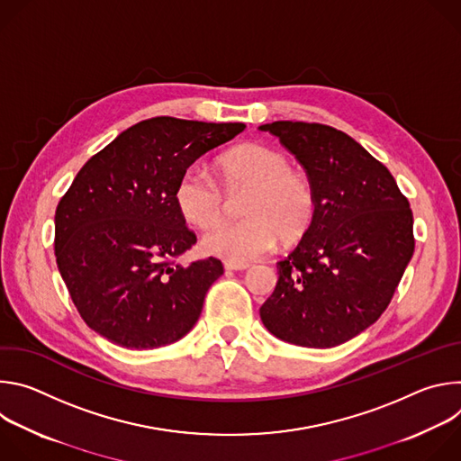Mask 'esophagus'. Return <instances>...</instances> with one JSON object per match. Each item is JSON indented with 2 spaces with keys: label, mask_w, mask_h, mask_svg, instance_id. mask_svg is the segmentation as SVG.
<instances>
[{
  "label": "esophagus",
  "mask_w": 461,
  "mask_h": 461,
  "mask_svg": "<svg viewBox=\"0 0 461 461\" xmlns=\"http://www.w3.org/2000/svg\"><path fill=\"white\" fill-rule=\"evenodd\" d=\"M249 265L248 262H233V260H224V270L228 272H244L248 270Z\"/></svg>",
  "instance_id": "obj_1"
}]
</instances>
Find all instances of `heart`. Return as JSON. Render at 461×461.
I'll return each mask as SVG.
<instances>
[{
	"label": "heart",
	"mask_w": 461,
	"mask_h": 461,
	"mask_svg": "<svg viewBox=\"0 0 461 461\" xmlns=\"http://www.w3.org/2000/svg\"><path fill=\"white\" fill-rule=\"evenodd\" d=\"M219 175L230 191L248 187L244 219L210 228L203 235L204 251L246 262L272 251L279 235L292 242L308 230L315 212L312 184L290 169L281 151L262 144L235 148L219 160ZM175 204L184 221L208 228L222 217L226 194L206 171L189 167L175 187Z\"/></svg>",
	"instance_id": "obj_1"
}]
</instances>
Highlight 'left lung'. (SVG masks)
Segmentation results:
<instances>
[{
  "instance_id": "left-lung-1",
  "label": "left lung",
  "mask_w": 461,
  "mask_h": 461,
  "mask_svg": "<svg viewBox=\"0 0 461 461\" xmlns=\"http://www.w3.org/2000/svg\"><path fill=\"white\" fill-rule=\"evenodd\" d=\"M295 155L313 219L277 262L260 319L283 341L330 348L379 319L414 253L412 210L390 171L343 131L308 122L260 125Z\"/></svg>"
}]
</instances>
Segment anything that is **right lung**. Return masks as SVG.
I'll return each mask as SVG.
<instances>
[{"label":"right lung","mask_w":461,"mask_h":461,"mask_svg":"<svg viewBox=\"0 0 461 461\" xmlns=\"http://www.w3.org/2000/svg\"><path fill=\"white\" fill-rule=\"evenodd\" d=\"M244 127L142 120L78 171L56 208L54 255L80 317L96 334L144 350L191 330L224 268L213 257L178 262L196 235L176 210L175 187L196 158Z\"/></svg>","instance_id":"add662e5"}]
</instances>
